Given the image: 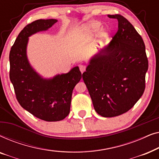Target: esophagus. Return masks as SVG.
<instances>
[{
  "mask_svg": "<svg viewBox=\"0 0 159 159\" xmlns=\"http://www.w3.org/2000/svg\"><path fill=\"white\" fill-rule=\"evenodd\" d=\"M80 70L82 73H83L84 71H85V66H83V65H80Z\"/></svg>",
  "mask_w": 159,
  "mask_h": 159,
  "instance_id": "obj_1",
  "label": "esophagus"
}]
</instances>
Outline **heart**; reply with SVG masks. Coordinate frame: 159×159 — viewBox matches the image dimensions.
<instances>
[{
  "instance_id": "heart-1",
  "label": "heart",
  "mask_w": 159,
  "mask_h": 159,
  "mask_svg": "<svg viewBox=\"0 0 159 159\" xmlns=\"http://www.w3.org/2000/svg\"><path fill=\"white\" fill-rule=\"evenodd\" d=\"M101 28L102 25L101 23L98 21H93V22H91L85 26H83L81 29L78 30L77 33L79 34L80 37L87 40L89 35L99 32L101 30Z\"/></svg>"
}]
</instances>
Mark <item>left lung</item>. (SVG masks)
Here are the masks:
<instances>
[{
  "instance_id": "left-lung-1",
  "label": "left lung",
  "mask_w": 159,
  "mask_h": 159,
  "mask_svg": "<svg viewBox=\"0 0 159 159\" xmlns=\"http://www.w3.org/2000/svg\"><path fill=\"white\" fill-rule=\"evenodd\" d=\"M118 31L89 61L82 78L98 114L114 117L133 107L145 90L148 61L141 36L121 15Z\"/></svg>"
}]
</instances>
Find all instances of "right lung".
Instances as JSON below:
<instances>
[{
  "label": "right lung",
  "instance_id": "obj_1",
  "mask_svg": "<svg viewBox=\"0 0 159 159\" xmlns=\"http://www.w3.org/2000/svg\"><path fill=\"white\" fill-rule=\"evenodd\" d=\"M57 19H39L26 26L19 34L9 54L10 80L21 107L46 121L64 119L70 111L73 89L82 78L75 66L66 74L43 77L30 64L27 50L29 38L47 31Z\"/></svg>",
  "mask_w": 159,
  "mask_h": 159
}]
</instances>
